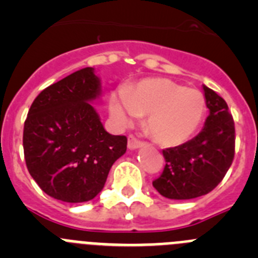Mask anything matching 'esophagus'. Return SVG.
<instances>
[{"mask_svg": "<svg viewBox=\"0 0 258 258\" xmlns=\"http://www.w3.org/2000/svg\"><path fill=\"white\" fill-rule=\"evenodd\" d=\"M143 142L142 141H140L137 137L134 136H129L127 137V147L131 150H136V149H140V147H142Z\"/></svg>", "mask_w": 258, "mask_h": 258, "instance_id": "34e87169", "label": "esophagus"}]
</instances>
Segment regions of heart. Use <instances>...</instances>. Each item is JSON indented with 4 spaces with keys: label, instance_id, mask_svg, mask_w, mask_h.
<instances>
[{
    "label": "heart",
    "instance_id": "obj_1",
    "mask_svg": "<svg viewBox=\"0 0 258 258\" xmlns=\"http://www.w3.org/2000/svg\"><path fill=\"white\" fill-rule=\"evenodd\" d=\"M206 109V98L199 90L164 79L146 80L109 101L111 115L122 125L138 115H149L147 129L164 146L187 142L199 129Z\"/></svg>",
    "mask_w": 258,
    "mask_h": 258
}]
</instances>
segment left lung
<instances>
[{
	"label": "left lung",
	"instance_id": "8db88e82",
	"mask_svg": "<svg viewBox=\"0 0 258 258\" xmlns=\"http://www.w3.org/2000/svg\"><path fill=\"white\" fill-rule=\"evenodd\" d=\"M209 115L195 138L163 150L165 166L152 182L168 199L187 200L211 192L223 179L235 155V125L223 98L203 86Z\"/></svg>",
	"mask_w": 258,
	"mask_h": 258
}]
</instances>
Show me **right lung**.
Listing matches in <instances>:
<instances>
[{
	"label": "right lung",
	"instance_id": "obj_1",
	"mask_svg": "<svg viewBox=\"0 0 258 258\" xmlns=\"http://www.w3.org/2000/svg\"><path fill=\"white\" fill-rule=\"evenodd\" d=\"M99 95L101 80L86 67L44 89L29 108L24 159L32 178L54 199H94L126 151V137L107 133L90 103Z\"/></svg>",
	"mask_w": 258,
	"mask_h": 258
}]
</instances>
